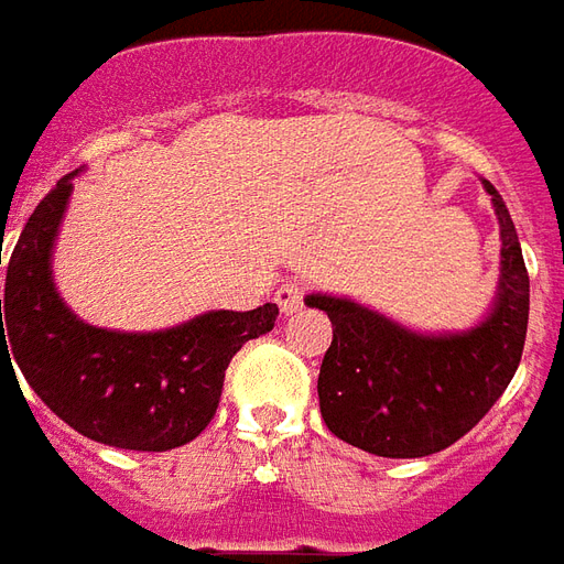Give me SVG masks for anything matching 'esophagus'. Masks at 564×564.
<instances>
[{
	"label": "esophagus",
	"mask_w": 564,
	"mask_h": 564,
	"mask_svg": "<svg viewBox=\"0 0 564 564\" xmlns=\"http://www.w3.org/2000/svg\"><path fill=\"white\" fill-rule=\"evenodd\" d=\"M303 294H306V289H303L301 282H285L282 289L275 291V303H279V310L285 315H294L303 310Z\"/></svg>",
	"instance_id": "esophagus-1"
}]
</instances>
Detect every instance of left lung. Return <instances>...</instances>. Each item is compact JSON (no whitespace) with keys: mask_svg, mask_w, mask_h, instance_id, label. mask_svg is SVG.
Wrapping results in <instances>:
<instances>
[{"mask_svg":"<svg viewBox=\"0 0 564 564\" xmlns=\"http://www.w3.org/2000/svg\"><path fill=\"white\" fill-rule=\"evenodd\" d=\"M482 185L501 225V275L492 313L477 327L419 334L346 297L306 294V306L325 310L334 325L318 406L339 441L382 458L441 453L510 386L529 327V270L505 199Z\"/></svg>","mask_w":564,"mask_h":564,"instance_id":"1","label":"left lung"}]
</instances>
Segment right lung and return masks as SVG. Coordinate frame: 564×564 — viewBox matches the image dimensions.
I'll use <instances>...</instances> for the list:
<instances>
[{"mask_svg": "<svg viewBox=\"0 0 564 564\" xmlns=\"http://www.w3.org/2000/svg\"><path fill=\"white\" fill-rule=\"evenodd\" d=\"M75 175L78 170L47 191L11 251L2 370L14 373L11 361H18L30 389L90 441L139 453L185 446L215 416L230 358L242 343L273 330L279 306L212 310L151 334L82 322L63 303L51 273Z\"/></svg>", "mask_w": 564, "mask_h": 564, "instance_id": "1", "label": "right lung"}]
</instances>
